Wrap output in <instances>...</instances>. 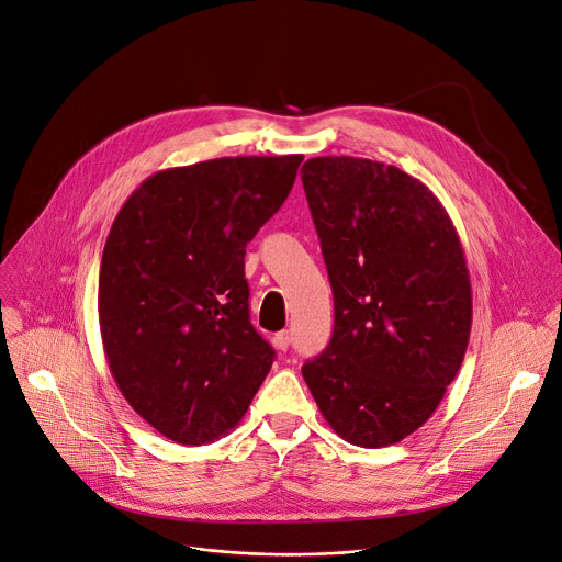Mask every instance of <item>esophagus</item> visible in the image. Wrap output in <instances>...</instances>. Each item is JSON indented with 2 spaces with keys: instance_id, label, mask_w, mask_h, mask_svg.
Instances as JSON below:
<instances>
[{
  "instance_id": "34e87169",
  "label": "esophagus",
  "mask_w": 562,
  "mask_h": 562,
  "mask_svg": "<svg viewBox=\"0 0 562 562\" xmlns=\"http://www.w3.org/2000/svg\"><path fill=\"white\" fill-rule=\"evenodd\" d=\"M273 345H276L280 351H286V349H289V345H291V334H289V329H284V331H280V334H276Z\"/></svg>"
}]
</instances>
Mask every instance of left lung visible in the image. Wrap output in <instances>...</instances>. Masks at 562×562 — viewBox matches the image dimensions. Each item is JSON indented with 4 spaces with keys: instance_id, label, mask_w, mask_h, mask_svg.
I'll return each mask as SVG.
<instances>
[{
    "instance_id": "left-lung-1",
    "label": "left lung",
    "mask_w": 562,
    "mask_h": 562,
    "mask_svg": "<svg viewBox=\"0 0 562 562\" xmlns=\"http://www.w3.org/2000/svg\"><path fill=\"white\" fill-rule=\"evenodd\" d=\"M334 291V334L302 366L345 441L392 446L422 428L462 368L473 297L439 199L394 166L316 157L300 170Z\"/></svg>"
}]
</instances>
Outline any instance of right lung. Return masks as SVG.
I'll return each mask as SVG.
<instances>
[{"mask_svg":"<svg viewBox=\"0 0 562 562\" xmlns=\"http://www.w3.org/2000/svg\"><path fill=\"white\" fill-rule=\"evenodd\" d=\"M300 164L222 157L161 170L112 224L98 280L108 363L134 411L177 443L235 428L273 366V347L250 325L244 255Z\"/></svg>","mask_w":562,"mask_h":562,"instance_id":"1","label":"right lung"}]
</instances>
